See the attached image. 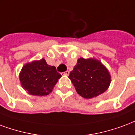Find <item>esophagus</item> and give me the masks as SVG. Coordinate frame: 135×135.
<instances>
[{
	"label": "esophagus",
	"mask_w": 135,
	"mask_h": 135,
	"mask_svg": "<svg viewBox=\"0 0 135 135\" xmlns=\"http://www.w3.org/2000/svg\"><path fill=\"white\" fill-rule=\"evenodd\" d=\"M64 74L65 75L68 76V75H69V71H65V72L64 73Z\"/></svg>",
	"instance_id": "esophagus-1"
}]
</instances>
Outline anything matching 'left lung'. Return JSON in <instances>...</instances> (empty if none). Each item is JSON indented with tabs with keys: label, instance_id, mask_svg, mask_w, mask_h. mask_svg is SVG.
<instances>
[{
	"label": "left lung",
	"instance_id": "8db88e82",
	"mask_svg": "<svg viewBox=\"0 0 135 135\" xmlns=\"http://www.w3.org/2000/svg\"><path fill=\"white\" fill-rule=\"evenodd\" d=\"M69 78L76 92L85 99L96 97L109 86L111 76L107 68L98 60L80 58Z\"/></svg>",
	"mask_w": 135,
	"mask_h": 135
}]
</instances>
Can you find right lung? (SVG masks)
Wrapping results in <instances>:
<instances>
[{"label": "right lung", "mask_w": 135, "mask_h": 135, "mask_svg": "<svg viewBox=\"0 0 135 135\" xmlns=\"http://www.w3.org/2000/svg\"><path fill=\"white\" fill-rule=\"evenodd\" d=\"M61 76L56 67L47 64L44 59L25 64L19 74L22 86L35 96L48 95Z\"/></svg>", "instance_id": "obj_1"}]
</instances>
